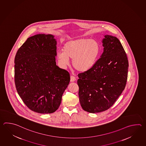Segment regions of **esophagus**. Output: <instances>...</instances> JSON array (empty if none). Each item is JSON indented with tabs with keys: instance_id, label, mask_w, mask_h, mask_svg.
I'll return each instance as SVG.
<instances>
[{
	"instance_id": "esophagus-1",
	"label": "esophagus",
	"mask_w": 146,
	"mask_h": 146,
	"mask_svg": "<svg viewBox=\"0 0 146 146\" xmlns=\"http://www.w3.org/2000/svg\"><path fill=\"white\" fill-rule=\"evenodd\" d=\"M75 80H76V78H75L74 76L71 75V80H70L71 82H74Z\"/></svg>"
}]
</instances>
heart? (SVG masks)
<instances>
[{"label": "heart", "mask_w": 146, "mask_h": 146, "mask_svg": "<svg viewBox=\"0 0 146 146\" xmlns=\"http://www.w3.org/2000/svg\"><path fill=\"white\" fill-rule=\"evenodd\" d=\"M59 51L57 58L60 65L66 68L72 60L73 68L79 72H85L95 64L100 52V45L94 39L80 38L70 40Z\"/></svg>", "instance_id": "obj_1"}]
</instances>
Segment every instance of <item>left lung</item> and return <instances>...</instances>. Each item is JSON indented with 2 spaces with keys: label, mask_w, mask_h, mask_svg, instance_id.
Here are the masks:
<instances>
[{
  "label": "left lung",
  "mask_w": 146,
  "mask_h": 146,
  "mask_svg": "<svg viewBox=\"0 0 146 146\" xmlns=\"http://www.w3.org/2000/svg\"><path fill=\"white\" fill-rule=\"evenodd\" d=\"M104 52L92 68L78 74L80 106L89 113L109 109L125 89L128 75L127 55L119 39L106 35Z\"/></svg>",
  "instance_id": "1"
}]
</instances>
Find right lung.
<instances>
[{"mask_svg": "<svg viewBox=\"0 0 146 146\" xmlns=\"http://www.w3.org/2000/svg\"><path fill=\"white\" fill-rule=\"evenodd\" d=\"M57 41L51 34L27 39L15 59V82L19 95L30 110L49 114L59 107L68 86V72L56 65Z\"/></svg>", "mask_w": 146, "mask_h": 146, "instance_id": "1", "label": "right lung"}]
</instances>
